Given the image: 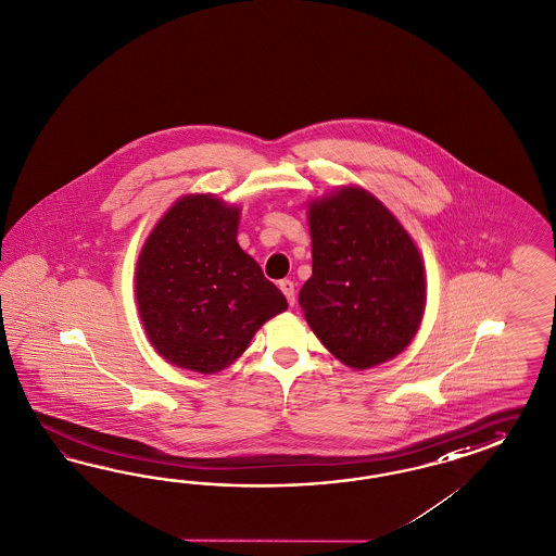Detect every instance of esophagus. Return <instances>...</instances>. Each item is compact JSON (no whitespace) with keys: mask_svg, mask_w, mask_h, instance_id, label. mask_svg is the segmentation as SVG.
Wrapping results in <instances>:
<instances>
[{"mask_svg":"<svg viewBox=\"0 0 556 556\" xmlns=\"http://www.w3.org/2000/svg\"><path fill=\"white\" fill-rule=\"evenodd\" d=\"M279 289L283 291V295H286L289 305H293V303H295V286H293V281H291V279L279 281Z\"/></svg>","mask_w":556,"mask_h":556,"instance_id":"esophagus-1","label":"esophagus"}]
</instances>
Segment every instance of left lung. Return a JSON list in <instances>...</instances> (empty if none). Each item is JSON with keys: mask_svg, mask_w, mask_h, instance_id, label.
<instances>
[{"mask_svg": "<svg viewBox=\"0 0 556 556\" xmlns=\"http://www.w3.org/2000/svg\"><path fill=\"white\" fill-rule=\"evenodd\" d=\"M309 235L300 305L321 344L354 369L402 353L426 305L420 253L402 224L367 191L344 187L309 205Z\"/></svg>", "mask_w": 556, "mask_h": 556, "instance_id": "left-lung-1", "label": "left lung"}]
</instances>
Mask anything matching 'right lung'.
Wrapping results in <instances>:
<instances>
[{
  "instance_id": "obj_1",
  "label": "right lung",
  "mask_w": 556,
  "mask_h": 556,
  "mask_svg": "<svg viewBox=\"0 0 556 556\" xmlns=\"http://www.w3.org/2000/svg\"><path fill=\"white\" fill-rule=\"evenodd\" d=\"M238 207L212 195L175 203L149 236L136 267V302L156 353L216 372L247 351L286 295L236 242Z\"/></svg>"
}]
</instances>
